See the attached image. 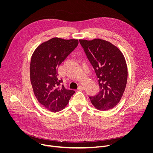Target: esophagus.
<instances>
[{"label":"esophagus","mask_w":153,"mask_h":153,"mask_svg":"<svg viewBox=\"0 0 153 153\" xmlns=\"http://www.w3.org/2000/svg\"><path fill=\"white\" fill-rule=\"evenodd\" d=\"M77 90H78L83 91V90H85V88H84V87H83V86H82V85H79V86H78V88H77Z\"/></svg>","instance_id":"esophagus-1"}]
</instances>
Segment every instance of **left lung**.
<instances>
[{"label": "left lung", "mask_w": 153, "mask_h": 153, "mask_svg": "<svg viewBox=\"0 0 153 153\" xmlns=\"http://www.w3.org/2000/svg\"><path fill=\"white\" fill-rule=\"evenodd\" d=\"M79 42L99 79V93L89 98L99 110L112 109L119 102L126 85L125 57L118 48L108 41L80 39Z\"/></svg>", "instance_id": "1"}]
</instances>
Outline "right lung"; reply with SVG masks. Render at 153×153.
<instances>
[{
    "mask_svg": "<svg viewBox=\"0 0 153 153\" xmlns=\"http://www.w3.org/2000/svg\"><path fill=\"white\" fill-rule=\"evenodd\" d=\"M77 39L54 37L42 43L34 51L30 63V80L38 102L51 112L67 106L73 90L65 88L58 78L57 68L78 45Z\"/></svg>",
    "mask_w": 153,
    "mask_h": 153,
    "instance_id": "right-lung-1",
    "label": "right lung"
}]
</instances>
